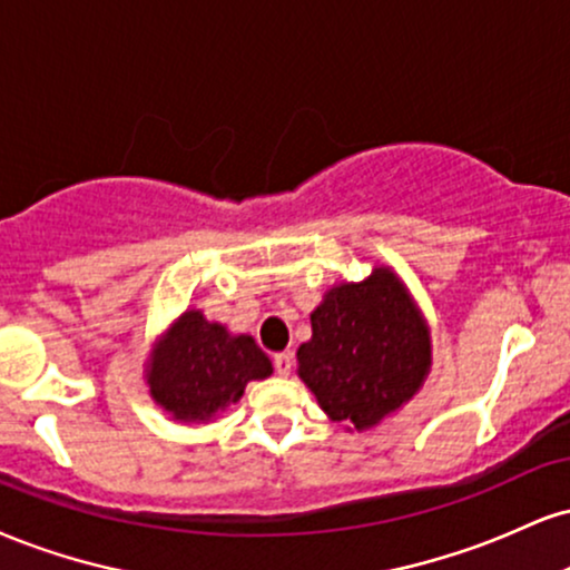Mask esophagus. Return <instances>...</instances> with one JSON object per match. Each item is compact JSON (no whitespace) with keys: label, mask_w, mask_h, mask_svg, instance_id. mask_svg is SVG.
<instances>
[{"label":"esophagus","mask_w":570,"mask_h":570,"mask_svg":"<svg viewBox=\"0 0 570 570\" xmlns=\"http://www.w3.org/2000/svg\"><path fill=\"white\" fill-rule=\"evenodd\" d=\"M273 366H276V374L278 376H289L292 368H294V361L289 353H278L276 358H273Z\"/></svg>","instance_id":"esophagus-1"}]
</instances>
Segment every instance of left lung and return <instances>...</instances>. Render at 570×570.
I'll use <instances>...</instances> for the list:
<instances>
[{"instance_id": "left-lung-1", "label": "left lung", "mask_w": 570, "mask_h": 570, "mask_svg": "<svg viewBox=\"0 0 570 570\" xmlns=\"http://www.w3.org/2000/svg\"><path fill=\"white\" fill-rule=\"evenodd\" d=\"M311 326L297 351L299 380L328 420L358 433L411 401L433 363L424 315L385 265L358 284L332 286Z\"/></svg>"}]
</instances>
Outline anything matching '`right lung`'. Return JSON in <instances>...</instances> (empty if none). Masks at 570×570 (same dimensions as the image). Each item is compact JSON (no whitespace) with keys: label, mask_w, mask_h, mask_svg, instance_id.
Instances as JSON below:
<instances>
[{"label":"right lung","mask_w":570,"mask_h":570,"mask_svg":"<svg viewBox=\"0 0 570 570\" xmlns=\"http://www.w3.org/2000/svg\"><path fill=\"white\" fill-rule=\"evenodd\" d=\"M271 374V358L249 334H230L194 307L161 334L146 363L156 406L185 424L215 420L219 411L242 401L246 382Z\"/></svg>","instance_id":"right-lung-1"}]
</instances>
